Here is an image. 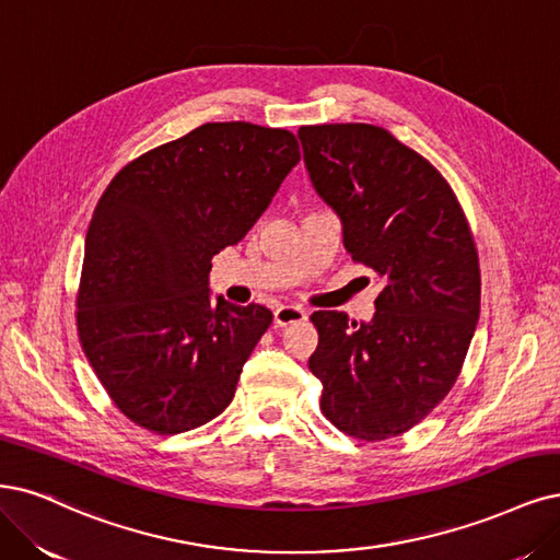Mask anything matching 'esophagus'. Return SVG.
<instances>
[{"mask_svg":"<svg viewBox=\"0 0 560 560\" xmlns=\"http://www.w3.org/2000/svg\"><path fill=\"white\" fill-rule=\"evenodd\" d=\"M307 313L299 305H280L276 311V324L278 326H289V324H299L305 322Z\"/></svg>","mask_w":560,"mask_h":560,"instance_id":"obj_1","label":"esophagus"}]
</instances>
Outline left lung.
Here are the masks:
<instances>
[{
	"label": "left lung",
	"instance_id": "obj_1",
	"mask_svg": "<svg viewBox=\"0 0 560 560\" xmlns=\"http://www.w3.org/2000/svg\"><path fill=\"white\" fill-rule=\"evenodd\" d=\"M299 139L347 253L384 282L371 324L313 313L319 408L347 435L389 440L427 419L464 369L481 296L472 231L442 173L387 129L311 125Z\"/></svg>",
	"mask_w": 560,
	"mask_h": 560
}]
</instances>
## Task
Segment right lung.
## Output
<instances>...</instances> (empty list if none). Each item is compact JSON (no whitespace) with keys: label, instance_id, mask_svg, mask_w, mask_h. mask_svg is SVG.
<instances>
[{"label":"right lung","instance_id":"add662e5","mask_svg":"<svg viewBox=\"0 0 560 560\" xmlns=\"http://www.w3.org/2000/svg\"><path fill=\"white\" fill-rule=\"evenodd\" d=\"M299 160L287 129L206 122L131 160L104 189L75 326L92 371L133 423L176 435L234 398L273 313L210 301V259L247 234Z\"/></svg>","mask_w":560,"mask_h":560}]
</instances>
